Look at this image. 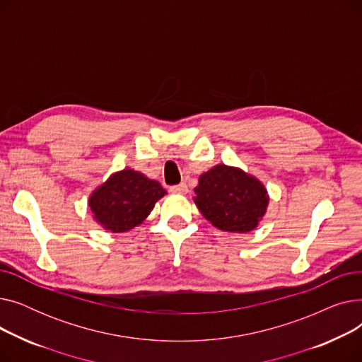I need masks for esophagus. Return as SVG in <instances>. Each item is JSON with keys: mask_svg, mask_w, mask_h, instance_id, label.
<instances>
[{"mask_svg": "<svg viewBox=\"0 0 362 362\" xmlns=\"http://www.w3.org/2000/svg\"><path fill=\"white\" fill-rule=\"evenodd\" d=\"M170 191L173 194H186L187 186H186V183H180V185H176V186H171Z\"/></svg>", "mask_w": 362, "mask_h": 362, "instance_id": "34e87169", "label": "esophagus"}]
</instances>
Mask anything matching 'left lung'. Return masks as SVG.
Instances as JSON below:
<instances>
[{"mask_svg": "<svg viewBox=\"0 0 362 362\" xmlns=\"http://www.w3.org/2000/svg\"><path fill=\"white\" fill-rule=\"evenodd\" d=\"M194 202L214 227L230 233L255 230L267 213V187L239 167L217 164L198 177Z\"/></svg>", "mask_w": 362, "mask_h": 362, "instance_id": "left-lung-1", "label": "left lung"}]
</instances>
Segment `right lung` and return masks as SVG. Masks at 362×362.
Wrapping results in <instances>:
<instances>
[{"mask_svg":"<svg viewBox=\"0 0 362 362\" xmlns=\"http://www.w3.org/2000/svg\"><path fill=\"white\" fill-rule=\"evenodd\" d=\"M165 189L141 171L123 168L114 171L88 198L93 221L111 233H124L142 224L154 210Z\"/></svg>","mask_w":362,"mask_h":362,"instance_id":"1","label":"right lung"}]
</instances>
